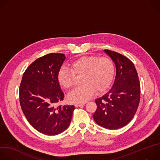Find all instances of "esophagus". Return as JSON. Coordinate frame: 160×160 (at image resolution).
<instances>
[{
	"label": "esophagus",
	"mask_w": 160,
	"mask_h": 160,
	"mask_svg": "<svg viewBox=\"0 0 160 160\" xmlns=\"http://www.w3.org/2000/svg\"><path fill=\"white\" fill-rule=\"evenodd\" d=\"M84 104H85V103H77V104H75V106L76 107H79V106H83Z\"/></svg>",
	"instance_id": "34e87169"
}]
</instances>
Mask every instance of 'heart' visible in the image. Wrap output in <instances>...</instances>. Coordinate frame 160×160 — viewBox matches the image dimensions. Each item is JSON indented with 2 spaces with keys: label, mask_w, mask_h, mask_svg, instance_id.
<instances>
[{
  "label": "heart",
  "mask_w": 160,
  "mask_h": 160,
  "mask_svg": "<svg viewBox=\"0 0 160 160\" xmlns=\"http://www.w3.org/2000/svg\"><path fill=\"white\" fill-rule=\"evenodd\" d=\"M70 69L61 68L58 73V82L68 90L74 87L75 76H82V86L68 96L69 101L73 103H83L92 97L95 91L101 92L107 89L115 74V65L108 57H82L71 64Z\"/></svg>",
  "instance_id": "heart-1"
}]
</instances>
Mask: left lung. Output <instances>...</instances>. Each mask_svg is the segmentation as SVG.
I'll return each mask as SVG.
<instances>
[{
  "instance_id": "1",
  "label": "left lung",
  "mask_w": 160,
  "mask_h": 160,
  "mask_svg": "<svg viewBox=\"0 0 160 160\" xmlns=\"http://www.w3.org/2000/svg\"><path fill=\"white\" fill-rule=\"evenodd\" d=\"M116 66V77L112 87L95 100L97 109L95 122L101 127L115 130L127 125L138 108L141 85L133 62L125 56L105 49Z\"/></svg>"
}]
</instances>
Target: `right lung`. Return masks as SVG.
Wrapping results in <instances>:
<instances>
[{"label": "right lung", "instance_id": "add662e5", "mask_svg": "<svg viewBox=\"0 0 160 160\" xmlns=\"http://www.w3.org/2000/svg\"><path fill=\"white\" fill-rule=\"evenodd\" d=\"M65 58L60 53L38 58L27 68L19 86V102L26 118L35 129L46 135L64 131L75 109L73 105H57L64 98L58 73Z\"/></svg>", "mask_w": 160, "mask_h": 160}]
</instances>
